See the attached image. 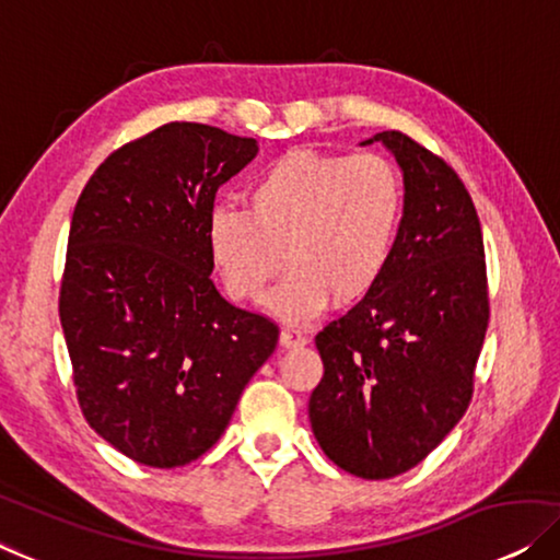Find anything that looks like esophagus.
<instances>
[{"label":"esophagus","mask_w":560,"mask_h":560,"mask_svg":"<svg viewBox=\"0 0 560 560\" xmlns=\"http://www.w3.org/2000/svg\"><path fill=\"white\" fill-rule=\"evenodd\" d=\"M280 343L285 346V348L305 346V343H307V336L303 334V330H298V328H293V326H288V328H282V334H280Z\"/></svg>","instance_id":"esophagus-1"}]
</instances>
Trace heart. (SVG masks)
<instances>
[{
    "mask_svg": "<svg viewBox=\"0 0 560 560\" xmlns=\"http://www.w3.org/2000/svg\"><path fill=\"white\" fill-rule=\"evenodd\" d=\"M245 199L247 209H209V260L237 303H257L285 260L270 307L298 320L378 285L399 237L404 179L381 153L293 151L257 174Z\"/></svg>",
    "mask_w": 560,
    "mask_h": 560,
    "instance_id": "heart-1",
    "label": "heart"
}]
</instances>
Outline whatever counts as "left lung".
<instances>
[{
  "instance_id": "8db88e82",
  "label": "left lung",
  "mask_w": 560,
  "mask_h": 560,
  "mask_svg": "<svg viewBox=\"0 0 560 560\" xmlns=\"http://www.w3.org/2000/svg\"><path fill=\"white\" fill-rule=\"evenodd\" d=\"M404 172L399 237L378 285L315 336L307 415L320 450L363 480L417 467L472 401L490 320L482 230L447 161L401 131L374 139Z\"/></svg>"
}]
</instances>
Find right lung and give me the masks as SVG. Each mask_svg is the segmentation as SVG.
Wrapping results in <instances>:
<instances>
[{"mask_svg": "<svg viewBox=\"0 0 560 560\" xmlns=\"http://www.w3.org/2000/svg\"><path fill=\"white\" fill-rule=\"evenodd\" d=\"M255 139L166 124L95 168L72 212L60 323L78 404L145 467L214 447L280 330L217 293L207 214Z\"/></svg>", "mask_w": 560, "mask_h": 560, "instance_id": "1", "label": "right lung"}]
</instances>
